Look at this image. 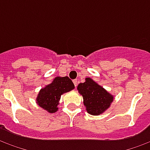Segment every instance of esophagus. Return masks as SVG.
Returning a JSON list of instances; mask_svg holds the SVG:
<instances>
[{
  "label": "esophagus",
  "instance_id": "esophagus-1",
  "mask_svg": "<svg viewBox=\"0 0 150 150\" xmlns=\"http://www.w3.org/2000/svg\"><path fill=\"white\" fill-rule=\"evenodd\" d=\"M73 83H74V84H75V87H77V83H78L77 79H75V80H73Z\"/></svg>",
  "mask_w": 150,
  "mask_h": 150
}]
</instances>
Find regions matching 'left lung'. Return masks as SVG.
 <instances>
[{
  "mask_svg": "<svg viewBox=\"0 0 150 150\" xmlns=\"http://www.w3.org/2000/svg\"><path fill=\"white\" fill-rule=\"evenodd\" d=\"M79 94L83 96V104L89 114L98 116L110 107L113 96L91 78L85 79L84 83L78 85Z\"/></svg>",
  "mask_w": 150,
  "mask_h": 150,
  "instance_id": "left-lung-1",
  "label": "left lung"
}]
</instances>
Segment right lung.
I'll use <instances>...</instances> for the list:
<instances>
[{
	"mask_svg": "<svg viewBox=\"0 0 150 150\" xmlns=\"http://www.w3.org/2000/svg\"><path fill=\"white\" fill-rule=\"evenodd\" d=\"M74 88L75 85L67 76L56 77L51 83L40 90L36 99L37 104L48 112H55L61 96Z\"/></svg>",
	"mask_w": 150,
	"mask_h": 150,
	"instance_id": "obj_1",
	"label": "right lung"
}]
</instances>
